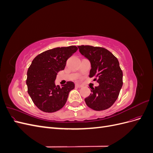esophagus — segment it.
Instances as JSON below:
<instances>
[{
  "instance_id": "obj_1",
  "label": "esophagus",
  "mask_w": 153,
  "mask_h": 153,
  "mask_svg": "<svg viewBox=\"0 0 153 153\" xmlns=\"http://www.w3.org/2000/svg\"><path fill=\"white\" fill-rule=\"evenodd\" d=\"M75 87H78V88H81V87H82V85H80V84H75Z\"/></svg>"
}]
</instances>
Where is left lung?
Segmentation results:
<instances>
[{
	"instance_id": "1",
	"label": "left lung",
	"mask_w": 153,
	"mask_h": 153,
	"mask_svg": "<svg viewBox=\"0 0 153 153\" xmlns=\"http://www.w3.org/2000/svg\"><path fill=\"white\" fill-rule=\"evenodd\" d=\"M79 52L91 64L89 77L99 83L91 88L92 93L85 99L86 105L96 111L109 108L117 100L123 86V71L117 59L103 47L78 46Z\"/></svg>"
}]
</instances>
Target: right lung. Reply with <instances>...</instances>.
I'll return each mask as SVG.
<instances>
[{
    "label": "right lung",
    "instance_id": "1",
    "mask_svg": "<svg viewBox=\"0 0 153 153\" xmlns=\"http://www.w3.org/2000/svg\"><path fill=\"white\" fill-rule=\"evenodd\" d=\"M76 46L57 47L43 52L34 59L27 71V91L35 105L45 112L52 113L66 104L73 82L60 87L55 84L57 74L64 69L67 60L76 52Z\"/></svg>",
    "mask_w": 153,
    "mask_h": 153
}]
</instances>
